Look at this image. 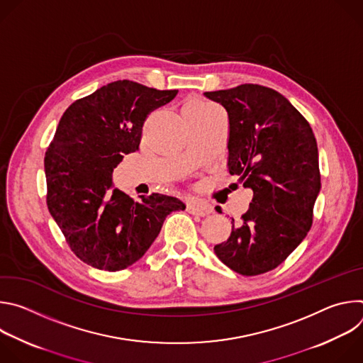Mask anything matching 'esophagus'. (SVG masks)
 Wrapping results in <instances>:
<instances>
[{"instance_id": "34e87169", "label": "esophagus", "mask_w": 363, "mask_h": 363, "mask_svg": "<svg viewBox=\"0 0 363 363\" xmlns=\"http://www.w3.org/2000/svg\"><path fill=\"white\" fill-rule=\"evenodd\" d=\"M186 211L194 214V216H199V217H203L206 214L211 213V206L208 202H205L202 199H189L186 202Z\"/></svg>"}]
</instances>
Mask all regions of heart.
I'll list each match as a JSON object with an SVG mask.
<instances>
[{
  "label": "heart",
  "mask_w": 363,
  "mask_h": 363,
  "mask_svg": "<svg viewBox=\"0 0 363 363\" xmlns=\"http://www.w3.org/2000/svg\"><path fill=\"white\" fill-rule=\"evenodd\" d=\"M184 111H191L194 113H205V112L218 111V108L211 105V103H208V101H203L199 99H191L185 105Z\"/></svg>",
  "instance_id": "obj_1"
}]
</instances>
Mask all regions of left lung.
Returning <instances> with one entry per match:
<instances>
[{
    "instance_id": "8db88e82",
    "label": "left lung",
    "mask_w": 363,
    "mask_h": 363,
    "mask_svg": "<svg viewBox=\"0 0 363 363\" xmlns=\"http://www.w3.org/2000/svg\"><path fill=\"white\" fill-rule=\"evenodd\" d=\"M228 115L231 175L252 191L241 223L217 244L220 260L242 276H258L280 266L313 224L320 191L315 133L303 115L279 91L240 84L205 91Z\"/></svg>"
}]
</instances>
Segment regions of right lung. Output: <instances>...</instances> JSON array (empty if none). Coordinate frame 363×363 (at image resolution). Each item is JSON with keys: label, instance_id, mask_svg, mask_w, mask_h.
Returning a JSON list of instances; mask_svg holds the SVG:
<instances>
[{"label": "right lung", "instance_id": "obj_1", "mask_svg": "<svg viewBox=\"0 0 363 363\" xmlns=\"http://www.w3.org/2000/svg\"><path fill=\"white\" fill-rule=\"evenodd\" d=\"M177 93L118 80L63 113L44 157L47 206L83 263L106 272L132 266L158 237L167 216L185 210L175 196L150 194L133 201L112 189V172L123 155L139 149L147 115Z\"/></svg>", "mask_w": 363, "mask_h": 363}]
</instances>
